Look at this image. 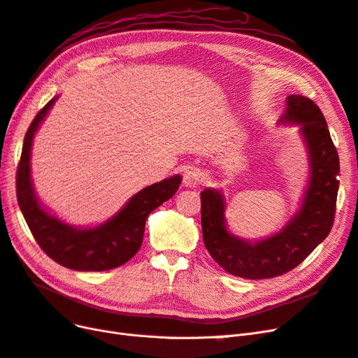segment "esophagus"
I'll use <instances>...</instances> for the list:
<instances>
[{"label": "esophagus", "mask_w": 358, "mask_h": 358, "mask_svg": "<svg viewBox=\"0 0 358 358\" xmlns=\"http://www.w3.org/2000/svg\"><path fill=\"white\" fill-rule=\"evenodd\" d=\"M200 182H201V173L196 169H188L183 173V179H182L183 187L195 188V187H199Z\"/></svg>", "instance_id": "1"}]
</instances>
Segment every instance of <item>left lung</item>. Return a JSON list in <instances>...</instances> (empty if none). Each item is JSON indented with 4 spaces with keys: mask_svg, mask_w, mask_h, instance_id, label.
Here are the masks:
<instances>
[{
    "mask_svg": "<svg viewBox=\"0 0 358 358\" xmlns=\"http://www.w3.org/2000/svg\"><path fill=\"white\" fill-rule=\"evenodd\" d=\"M278 122L299 124L310 159V179L298 213L277 234L259 241L234 236L227 228L220 191L201 192V228L207 252L228 274L249 280L273 278L296 268L334 227L339 188V157L320 108L305 96H287Z\"/></svg>",
    "mask_w": 358,
    "mask_h": 358,
    "instance_id": "8db88e82",
    "label": "left lung"
}]
</instances>
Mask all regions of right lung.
<instances>
[{"mask_svg": "<svg viewBox=\"0 0 358 358\" xmlns=\"http://www.w3.org/2000/svg\"><path fill=\"white\" fill-rule=\"evenodd\" d=\"M57 97L48 102L24 134L16 175L17 203L34 238L55 262L76 271H108L124 265L143 241L145 222L154 208L170 200L179 188V175L134 194L121 210L94 228H76L52 216L38 201L31 180V148L36 130Z\"/></svg>", "mask_w": 358, "mask_h": 358, "instance_id": "right-lung-1", "label": "right lung"}]
</instances>
